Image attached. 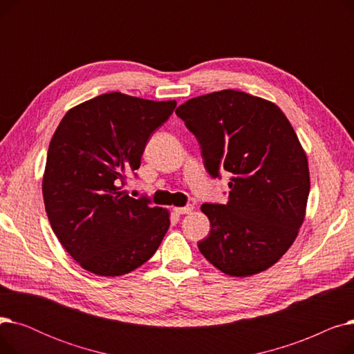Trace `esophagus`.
I'll return each mask as SVG.
<instances>
[{
    "label": "esophagus",
    "mask_w": 354,
    "mask_h": 354,
    "mask_svg": "<svg viewBox=\"0 0 354 354\" xmlns=\"http://www.w3.org/2000/svg\"><path fill=\"white\" fill-rule=\"evenodd\" d=\"M192 209H194V205H187V207H182V208H175L174 211H175L178 215H185V214L192 212Z\"/></svg>",
    "instance_id": "obj_1"
}]
</instances>
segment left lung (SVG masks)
Instances as JSON below:
<instances>
[{"label": "left lung", "mask_w": 354, "mask_h": 354, "mask_svg": "<svg viewBox=\"0 0 354 354\" xmlns=\"http://www.w3.org/2000/svg\"><path fill=\"white\" fill-rule=\"evenodd\" d=\"M176 115L195 135L208 174L232 175L225 205L201 207L211 231L199 251L232 277L270 268L299 234L310 192L307 156L291 123L274 103L236 90L194 97Z\"/></svg>", "instance_id": "left-lung-1"}]
</instances>
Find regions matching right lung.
<instances>
[{"label":"right lung","mask_w":354,"mask_h":354,"mask_svg":"<svg viewBox=\"0 0 354 354\" xmlns=\"http://www.w3.org/2000/svg\"><path fill=\"white\" fill-rule=\"evenodd\" d=\"M176 107L106 93L70 109L48 146L43 196L50 225L87 271L116 277L151 258L169 228V212L122 187L149 138Z\"/></svg>","instance_id":"1"}]
</instances>
